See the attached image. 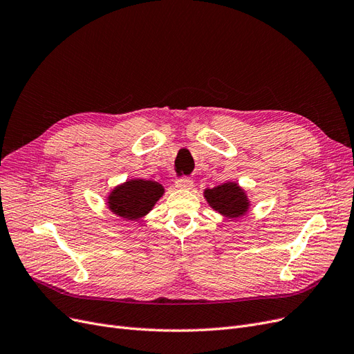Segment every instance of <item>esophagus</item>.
Wrapping results in <instances>:
<instances>
[{
  "label": "esophagus",
  "mask_w": 354,
  "mask_h": 354,
  "mask_svg": "<svg viewBox=\"0 0 354 354\" xmlns=\"http://www.w3.org/2000/svg\"><path fill=\"white\" fill-rule=\"evenodd\" d=\"M176 187L181 190H190L193 187V180L189 177H181L176 181Z\"/></svg>",
  "instance_id": "34e87169"
}]
</instances>
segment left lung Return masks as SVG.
Returning <instances> with one entry per match:
<instances>
[{"label":"left lung","mask_w":354,"mask_h":354,"mask_svg":"<svg viewBox=\"0 0 354 354\" xmlns=\"http://www.w3.org/2000/svg\"><path fill=\"white\" fill-rule=\"evenodd\" d=\"M207 205L223 218L238 219L248 214L251 202L247 192L235 181H226L203 192Z\"/></svg>","instance_id":"left-lung-1"}]
</instances>
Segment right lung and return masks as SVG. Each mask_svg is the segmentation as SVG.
Returning a JSON list of instances; mask_svg holds the SVG:
<instances>
[{"instance_id":"obj_1","label":"right lung","mask_w":354,"mask_h":354,"mask_svg":"<svg viewBox=\"0 0 354 354\" xmlns=\"http://www.w3.org/2000/svg\"><path fill=\"white\" fill-rule=\"evenodd\" d=\"M164 194V186L153 180L129 178L106 196L110 212L124 221H138L152 210Z\"/></svg>"}]
</instances>
